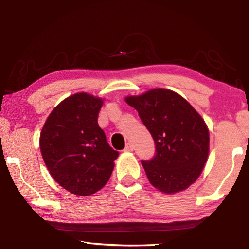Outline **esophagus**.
Returning a JSON list of instances; mask_svg holds the SVG:
<instances>
[{
    "label": "esophagus",
    "mask_w": 249,
    "mask_h": 249,
    "mask_svg": "<svg viewBox=\"0 0 249 249\" xmlns=\"http://www.w3.org/2000/svg\"><path fill=\"white\" fill-rule=\"evenodd\" d=\"M124 150L125 151H133L134 150V146H133L132 142H128V144H126Z\"/></svg>",
    "instance_id": "obj_1"
}]
</instances>
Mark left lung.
Listing matches in <instances>:
<instances>
[{"mask_svg": "<svg viewBox=\"0 0 249 249\" xmlns=\"http://www.w3.org/2000/svg\"><path fill=\"white\" fill-rule=\"evenodd\" d=\"M156 145L153 159L142 165L149 182L163 193L185 190L199 178L209 155L210 134L187 100L167 89L127 96Z\"/></svg>", "mask_w": 249, "mask_h": 249, "instance_id": "obj_1", "label": "left lung"}]
</instances>
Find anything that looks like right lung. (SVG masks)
I'll return each mask as SVG.
<instances>
[{"label": "right lung", "mask_w": 249, "mask_h": 249, "mask_svg": "<svg viewBox=\"0 0 249 249\" xmlns=\"http://www.w3.org/2000/svg\"><path fill=\"white\" fill-rule=\"evenodd\" d=\"M102 104V99L75 93L53 109L41 129L39 147L46 166L72 195L87 196L101 190L119 156L98 124Z\"/></svg>", "instance_id": "add662e5"}]
</instances>
